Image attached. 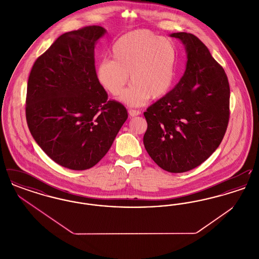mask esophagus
<instances>
[{"instance_id":"1","label":"esophagus","mask_w":259,"mask_h":259,"mask_svg":"<svg viewBox=\"0 0 259 259\" xmlns=\"http://www.w3.org/2000/svg\"><path fill=\"white\" fill-rule=\"evenodd\" d=\"M128 112H129L130 116H132V117H134V116H137V115H140V114H141V111H138V110H129Z\"/></svg>"}]
</instances>
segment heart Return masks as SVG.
Returning <instances> with one entry per match:
<instances>
[{"label": "heart", "instance_id": "b5f03b06", "mask_svg": "<svg viewBox=\"0 0 259 259\" xmlns=\"http://www.w3.org/2000/svg\"><path fill=\"white\" fill-rule=\"evenodd\" d=\"M111 55L113 60L99 62L97 76L113 96L121 94L131 78L133 83L120 96L124 104L140 107L150 97L165 96L172 88L177 50L170 39L139 29L119 37L112 46Z\"/></svg>", "mask_w": 259, "mask_h": 259}]
</instances>
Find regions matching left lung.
Wrapping results in <instances>:
<instances>
[{"mask_svg":"<svg viewBox=\"0 0 259 259\" xmlns=\"http://www.w3.org/2000/svg\"><path fill=\"white\" fill-rule=\"evenodd\" d=\"M170 36L185 46L186 68L179 83L144 112V145L163 170L184 172L207 160L221 145L229 120L230 88L222 66L196 36Z\"/></svg>","mask_w":259,"mask_h":259,"instance_id":"8db88e82","label":"left lung"}]
</instances>
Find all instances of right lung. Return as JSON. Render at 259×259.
<instances>
[{"mask_svg":"<svg viewBox=\"0 0 259 259\" xmlns=\"http://www.w3.org/2000/svg\"><path fill=\"white\" fill-rule=\"evenodd\" d=\"M106 32L94 25L63 34L29 75V130L52 160L71 170L95 166L128 117L120 103L108 101L96 74L95 45Z\"/></svg>","mask_w":259,"mask_h":259,"instance_id":"add662e5","label":"right lung"}]
</instances>
